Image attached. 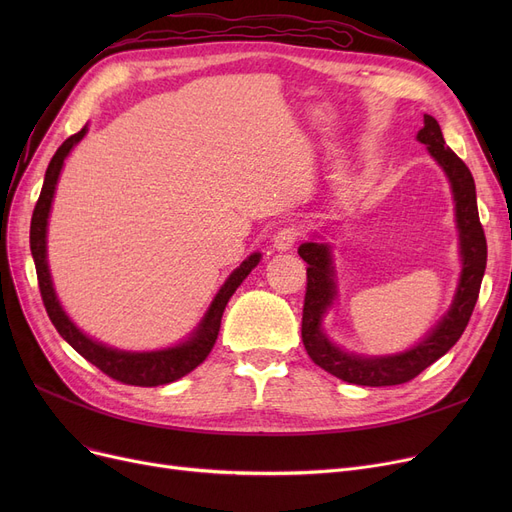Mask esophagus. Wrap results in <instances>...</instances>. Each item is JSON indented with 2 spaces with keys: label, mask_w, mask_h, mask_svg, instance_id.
Masks as SVG:
<instances>
[{
  "label": "esophagus",
  "mask_w": 512,
  "mask_h": 512,
  "mask_svg": "<svg viewBox=\"0 0 512 512\" xmlns=\"http://www.w3.org/2000/svg\"><path fill=\"white\" fill-rule=\"evenodd\" d=\"M297 236H299V230L297 228H280L276 234H274V249L276 251H290L294 247V242H297Z\"/></svg>",
  "instance_id": "esophagus-1"
}]
</instances>
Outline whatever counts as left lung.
<instances>
[{
    "label": "left lung",
    "mask_w": 512,
    "mask_h": 512,
    "mask_svg": "<svg viewBox=\"0 0 512 512\" xmlns=\"http://www.w3.org/2000/svg\"><path fill=\"white\" fill-rule=\"evenodd\" d=\"M417 141L427 147L429 155L438 161V166L448 178L461 255V276L452 303L438 319V324L417 344L392 355H357L332 342L324 330V317L338 301L332 245L330 242L307 240L299 247V255L309 265L301 330L303 344L315 365L348 384L396 386L413 380L425 367L446 355L461 338L479 297V286L483 272H486L488 245L477 213L473 176L465 161L446 147L440 124L434 116H423V128L417 132Z\"/></svg>",
    "instance_id": "left-lung-1"
}]
</instances>
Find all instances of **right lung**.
Returning a JSON list of instances; mask_svg holds the SVG:
<instances>
[{"label": "right lung", "instance_id": "add662e5", "mask_svg": "<svg viewBox=\"0 0 512 512\" xmlns=\"http://www.w3.org/2000/svg\"><path fill=\"white\" fill-rule=\"evenodd\" d=\"M87 132H89V126L80 128L76 134H72L70 139H66L60 145V149L56 151V155L51 157L47 172H45L41 195H39V201L33 211L31 253H33L35 267H37V280H39V288H41L43 305L47 309L51 324L56 326L60 336L74 348L80 357H85L89 363L99 367L105 375H110V378H114L122 384L145 386V388L176 382V380L184 378L186 373H191L197 365H201L207 359V355L211 353L215 340H218L224 309H226L232 294L236 292V288L242 284V280H245L259 265L261 253H251L245 261L236 267V270L226 278V282L220 286L218 294L213 297L211 305L207 307L197 328L174 346L157 348V351H122V348L107 346V344L87 336L64 311L58 294H56V288H53L49 263H47V224H49V211H51L53 195H56V186H58L66 157L80 141L85 139Z\"/></svg>", "mask_w": 512, "mask_h": 512}]
</instances>
